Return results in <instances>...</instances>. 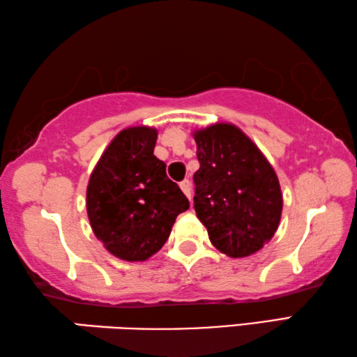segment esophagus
Here are the masks:
<instances>
[{"mask_svg":"<svg viewBox=\"0 0 357 357\" xmlns=\"http://www.w3.org/2000/svg\"><path fill=\"white\" fill-rule=\"evenodd\" d=\"M180 188H182V191L185 192V196L191 201V199H192V188H191L190 180H183V182H180Z\"/></svg>","mask_w":357,"mask_h":357,"instance_id":"esophagus-1","label":"esophagus"}]
</instances>
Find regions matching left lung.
<instances>
[{"mask_svg": "<svg viewBox=\"0 0 357 357\" xmlns=\"http://www.w3.org/2000/svg\"><path fill=\"white\" fill-rule=\"evenodd\" d=\"M195 210L218 251L234 259L264 248L279 227L282 192L260 149L232 123L196 130Z\"/></svg>", "mask_w": 357, "mask_h": 357, "instance_id": "left-lung-1", "label": "left lung"}]
</instances>
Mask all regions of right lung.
Returning a JSON list of instances; mask_svg holds the SVG:
<instances>
[{"mask_svg":"<svg viewBox=\"0 0 357 357\" xmlns=\"http://www.w3.org/2000/svg\"><path fill=\"white\" fill-rule=\"evenodd\" d=\"M158 131L122 130L100 156L86 191L91 227L116 257L144 261L171 235L175 218L190 201L153 155Z\"/></svg>","mask_w":357,"mask_h":357,"instance_id":"obj_1","label":"right lung"}]
</instances>
